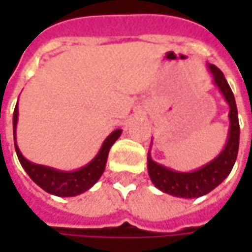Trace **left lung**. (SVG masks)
Wrapping results in <instances>:
<instances>
[{
    "label": "left lung",
    "mask_w": 252,
    "mask_h": 252,
    "mask_svg": "<svg viewBox=\"0 0 252 252\" xmlns=\"http://www.w3.org/2000/svg\"><path fill=\"white\" fill-rule=\"evenodd\" d=\"M208 68L213 77V83L219 88V91L221 92V95L224 96V99L230 106V112H228L230 127H228L227 141L224 149L210 162L190 172H181L161 165L151 158L150 151L147 157V169L154 187L177 198H200L209 193L227 178L234 162L237 160L240 125H238L236 99L227 80L224 78V74L213 64H208Z\"/></svg>",
    "instance_id": "obj_1"
}]
</instances>
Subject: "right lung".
Instances as JSON below:
<instances>
[{
	"label": "right lung",
	"instance_id": "1",
	"mask_svg": "<svg viewBox=\"0 0 252 252\" xmlns=\"http://www.w3.org/2000/svg\"><path fill=\"white\" fill-rule=\"evenodd\" d=\"M18 103L15 106L14 111V143L15 151L18 156V160L21 162V165L24 167L26 174L31 177L36 185H39L40 188L56 195V196H77L80 193H84L85 190L92 188L98 179L101 178V175L105 171L106 167V160H108V154L109 150L113 146V143L121 137L122 129L113 130L103 140L101 149L98 151V154L92 158L87 165H84L81 168L75 169V171H60V169L52 168L47 165H40V164H34L32 161L26 160L22 153L19 150L18 144H16V123H18Z\"/></svg>",
	"mask_w": 252,
	"mask_h": 252
}]
</instances>
